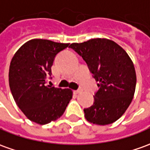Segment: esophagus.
<instances>
[{
    "mask_svg": "<svg viewBox=\"0 0 150 150\" xmlns=\"http://www.w3.org/2000/svg\"><path fill=\"white\" fill-rule=\"evenodd\" d=\"M81 92V90H76V91H73V93L75 94V95H77V94H80Z\"/></svg>",
    "mask_w": 150,
    "mask_h": 150,
    "instance_id": "1",
    "label": "esophagus"
}]
</instances>
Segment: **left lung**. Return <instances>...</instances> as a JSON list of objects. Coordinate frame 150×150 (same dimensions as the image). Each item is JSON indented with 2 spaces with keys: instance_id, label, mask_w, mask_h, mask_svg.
Wrapping results in <instances>:
<instances>
[{
  "instance_id": "1",
  "label": "left lung",
  "mask_w": 150,
  "mask_h": 150,
  "mask_svg": "<svg viewBox=\"0 0 150 150\" xmlns=\"http://www.w3.org/2000/svg\"><path fill=\"white\" fill-rule=\"evenodd\" d=\"M69 47L83 58L100 87L93 105L84 108L86 119L102 126L116 122L132 103L136 90V70L128 54L106 38L72 43Z\"/></svg>"
}]
</instances>
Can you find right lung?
I'll list each match as a JSON object with an SVG mask.
<instances>
[{
    "label": "right lung",
    "mask_w": 150,
    "mask_h": 150,
    "mask_svg": "<svg viewBox=\"0 0 150 150\" xmlns=\"http://www.w3.org/2000/svg\"><path fill=\"white\" fill-rule=\"evenodd\" d=\"M69 45L33 39L22 45L11 59L9 83L12 96L24 115L38 124L60 117L73 97L71 89L46 86L55 55Z\"/></svg>",
    "instance_id": "add662e5"
}]
</instances>
